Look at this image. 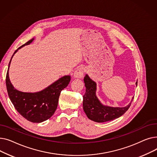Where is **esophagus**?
I'll return each instance as SVG.
<instances>
[{
    "instance_id": "esophagus-1",
    "label": "esophagus",
    "mask_w": 157,
    "mask_h": 157,
    "mask_svg": "<svg viewBox=\"0 0 157 157\" xmlns=\"http://www.w3.org/2000/svg\"><path fill=\"white\" fill-rule=\"evenodd\" d=\"M85 69L83 67L78 68L74 73V77L76 78H82L84 76Z\"/></svg>"
}]
</instances>
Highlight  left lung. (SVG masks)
<instances>
[{"instance_id":"1","label":"left lung","mask_w":157,"mask_h":157,"mask_svg":"<svg viewBox=\"0 0 157 157\" xmlns=\"http://www.w3.org/2000/svg\"><path fill=\"white\" fill-rule=\"evenodd\" d=\"M86 92L83 95V110L87 117L92 121L102 123L118 118L124 114L130 108L131 102L124 108H113L104 105L97 98L96 92V83L86 74L84 78ZM137 85V81L136 82Z\"/></svg>"}]
</instances>
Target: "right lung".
Listing matches in <instances>:
<instances>
[{
    "label": "right lung",
    "instance_id": "1",
    "mask_svg": "<svg viewBox=\"0 0 157 157\" xmlns=\"http://www.w3.org/2000/svg\"><path fill=\"white\" fill-rule=\"evenodd\" d=\"M34 39L29 40L13 53L8 66L6 83L8 95L16 111L29 121L41 123L51 118L55 113L60 92L69 85L71 76H65L39 92H22L15 89L10 80L8 72L11 59L19 49L29 44Z\"/></svg>",
    "mask_w": 157,
    "mask_h": 157
}]
</instances>
